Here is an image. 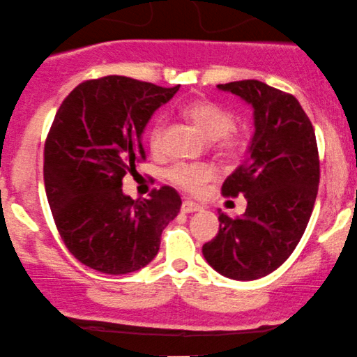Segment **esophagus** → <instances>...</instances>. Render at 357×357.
Listing matches in <instances>:
<instances>
[{
    "label": "esophagus",
    "instance_id": "34e87169",
    "mask_svg": "<svg viewBox=\"0 0 357 357\" xmlns=\"http://www.w3.org/2000/svg\"><path fill=\"white\" fill-rule=\"evenodd\" d=\"M199 211H202V207H200L199 204L190 202V200H183L182 202V212H185V214H190V212H199Z\"/></svg>",
    "mask_w": 357,
    "mask_h": 357
}]
</instances>
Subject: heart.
I'll list each match as a JSON object with an SVG mask.
<instances>
[{"instance_id": "1", "label": "heart", "mask_w": 357, "mask_h": 357, "mask_svg": "<svg viewBox=\"0 0 357 357\" xmlns=\"http://www.w3.org/2000/svg\"><path fill=\"white\" fill-rule=\"evenodd\" d=\"M182 114L207 142L218 143L219 151L222 155L236 157L238 153H241L243 139L231 133V130L234 128V116L229 111L209 101H194L183 107ZM162 135L163 121L158 118L148 133V143L153 151H157L162 145ZM167 177L178 189L195 194L204 183L214 177V170L206 163H180L167 172Z\"/></svg>"}]
</instances>
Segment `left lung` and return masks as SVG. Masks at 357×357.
Masks as SVG:
<instances>
[{"label":"left lung","mask_w":357,"mask_h":357,"mask_svg":"<svg viewBox=\"0 0 357 357\" xmlns=\"http://www.w3.org/2000/svg\"><path fill=\"white\" fill-rule=\"evenodd\" d=\"M218 89L253 107L255 133L222 183L224 195L246 197V211L236 219L219 211V232L202 255L226 278L250 282L282 266L305 232L319 189L317 142L294 96L255 79Z\"/></svg>","instance_id":"1"}]
</instances>
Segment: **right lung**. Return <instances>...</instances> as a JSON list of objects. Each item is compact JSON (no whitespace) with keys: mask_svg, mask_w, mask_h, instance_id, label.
Masks as SVG:
<instances>
[{"mask_svg":"<svg viewBox=\"0 0 357 357\" xmlns=\"http://www.w3.org/2000/svg\"><path fill=\"white\" fill-rule=\"evenodd\" d=\"M178 87L107 75L79 84L60 104L45 142L47 199L66 246L92 270L126 275L146 266L180 212L172 187L150 199L123 192L126 172L145 158L148 121Z\"/></svg>","mask_w":357,"mask_h":357,"instance_id":"obj_1","label":"right lung"}]
</instances>
